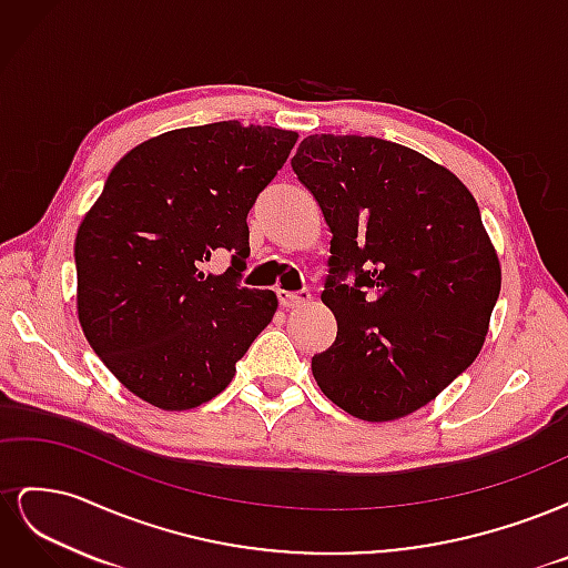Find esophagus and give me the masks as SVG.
Listing matches in <instances>:
<instances>
[{
    "label": "esophagus",
    "instance_id": "obj_1",
    "mask_svg": "<svg viewBox=\"0 0 568 568\" xmlns=\"http://www.w3.org/2000/svg\"><path fill=\"white\" fill-rule=\"evenodd\" d=\"M277 298H280V305L286 307V311H288V307H301L305 303H311V294H307V291H284V288H280Z\"/></svg>",
    "mask_w": 568,
    "mask_h": 568
}]
</instances>
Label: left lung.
Segmentation results:
<instances>
[{"mask_svg":"<svg viewBox=\"0 0 568 568\" xmlns=\"http://www.w3.org/2000/svg\"><path fill=\"white\" fill-rule=\"evenodd\" d=\"M291 168L332 230L322 303L336 341L313 357L322 393L363 422L432 403L484 346L503 270L476 199L403 144L311 134ZM356 272L353 287L341 285Z\"/></svg>","mask_w":568,"mask_h":568,"instance_id":"obj_1","label":"left lung"}]
</instances>
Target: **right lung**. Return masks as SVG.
Listing matches in <instances>:
<instances>
[{
  "instance_id": "right-lung-1",
  "label": "right lung",
  "mask_w": 568,
  "mask_h": 568,
  "mask_svg": "<svg viewBox=\"0 0 568 568\" xmlns=\"http://www.w3.org/2000/svg\"><path fill=\"white\" fill-rule=\"evenodd\" d=\"M296 140L222 120L151 136L111 170L75 236L78 320L136 398L168 412L209 403L272 322L274 291L239 284L246 215ZM215 250L233 265L205 275Z\"/></svg>"
}]
</instances>
